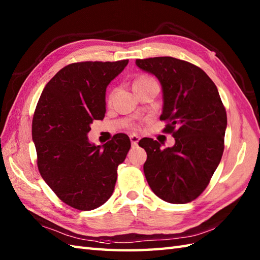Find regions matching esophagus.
Instances as JSON below:
<instances>
[{
	"label": "esophagus",
	"mask_w": 260,
	"mask_h": 260,
	"mask_svg": "<svg viewBox=\"0 0 260 260\" xmlns=\"http://www.w3.org/2000/svg\"><path fill=\"white\" fill-rule=\"evenodd\" d=\"M129 139L132 142V145H137V143H139V141H140V137L137 135H134V134L131 135Z\"/></svg>",
	"instance_id": "1"
}]
</instances>
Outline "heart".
I'll use <instances>...</instances> for the list:
<instances>
[{"instance_id": "obj_1", "label": "heart", "mask_w": 260, "mask_h": 260, "mask_svg": "<svg viewBox=\"0 0 260 260\" xmlns=\"http://www.w3.org/2000/svg\"><path fill=\"white\" fill-rule=\"evenodd\" d=\"M150 80H153L151 77H147V76H142V77H140L139 79H136L135 80V82H134V85H139V84H143V82H146V81H150ZM109 99H112V96H110V98Z\"/></svg>"}]
</instances>
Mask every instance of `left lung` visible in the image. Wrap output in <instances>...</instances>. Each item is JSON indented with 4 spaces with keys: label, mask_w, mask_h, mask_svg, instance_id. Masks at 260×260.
Here are the masks:
<instances>
[{
    "label": "left lung",
    "mask_w": 260,
    "mask_h": 260,
    "mask_svg": "<svg viewBox=\"0 0 260 260\" xmlns=\"http://www.w3.org/2000/svg\"><path fill=\"white\" fill-rule=\"evenodd\" d=\"M140 69L158 79L163 92L161 118L175 144L162 150L152 139L139 145L147 154L144 174L152 191L169 203L194 200L221 161L227 114L214 82L197 66L172 57L137 59Z\"/></svg>",
    "instance_id": "8db88e82"
}]
</instances>
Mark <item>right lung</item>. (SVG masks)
Instances as JSON below:
<instances>
[{"label":"right lung","instance_id":"obj_1","mask_svg":"<svg viewBox=\"0 0 260 260\" xmlns=\"http://www.w3.org/2000/svg\"><path fill=\"white\" fill-rule=\"evenodd\" d=\"M128 63L86 61L66 66L46 85L32 120V141L42 179L60 200L89 211L113 194L117 168L131 148L116 134L104 145L88 140L106 113V88Z\"/></svg>","mask_w":260,"mask_h":260}]
</instances>
